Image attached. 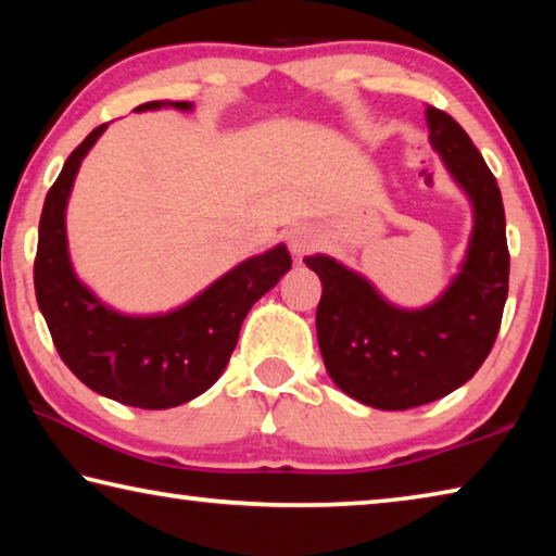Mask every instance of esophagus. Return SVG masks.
Instances as JSON below:
<instances>
[{"instance_id": "34e87169", "label": "esophagus", "mask_w": 556, "mask_h": 556, "mask_svg": "<svg viewBox=\"0 0 556 556\" xmlns=\"http://www.w3.org/2000/svg\"><path fill=\"white\" fill-rule=\"evenodd\" d=\"M287 242H289L291 255L301 260V257H306L308 252H314L318 248V242H321V235H318L314 225H296V228H291L287 232Z\"/></svg>"}]
</instances>
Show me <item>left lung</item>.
<instances>
[{"label": "left lung", "mask_w": 556, "mask_h": 556, "mask_svg": "<svg viewBox=\"0 0 556 556\" xmlns=\"http://www.w3.org/2000/svg\"><path fill=\"white\" fill-rule=\"evenodd\" d=\"M429 142L473 205L460 271L434 304L400 308L326 255L306 257L324 285L316 333L331 380L375 409H409L473 378L501 331L510 252L501 188L458 122L427 105Z\"/></svg>", "instance_id": "left-lung-1"}]
</instances>
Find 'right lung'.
Returning a JSON list of instances; mask_svg holds the SVG:
<instances>
[{"instance_id":"1","label":"right lung","mask_w":556,"mask_h":556,"mask_svg":"<svg viewBox=\"0 0 556 556\" xmlns=\"http://www.w3.org/2000/svg\"><path fill=\"white\" fill-rule=\"evenodd\" d=\"M191 110V102L154 100L135 108ZM108 125L73 149L46 193L34 262L36 301L61 361L92 392L142 409H168L199 397L220 378L252 304L291 267L285 244L250 257L213 281L181 308L127 316L92 294L75 277L65 238V205L80 162Z\"/></svg>"}]
</instances>
